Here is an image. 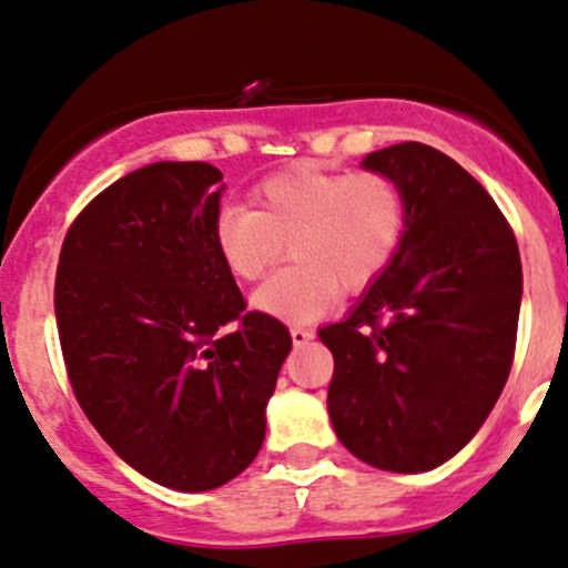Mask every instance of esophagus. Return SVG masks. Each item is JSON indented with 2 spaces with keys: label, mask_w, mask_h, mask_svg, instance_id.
Here are the masks:
<instances>
[{
  "label": "esophagus",
  "mask_w": 568,
  "mask_h": 568,
  "mask_svg": "<svg viewBox=\"0 0 568 568\" xmlns=\"http://www.w3.org/2000/svg\"><path fill=\"white\" fill-rule=\"evenodd\" d=\"M290 335H292V343H295V346H305V343L314 337V333H311V329H305V327H292Z\"/></svg>",
  "instance_id": "34e87169"
}]
</instances>
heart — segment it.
Segmentation results:
<instances>
[{
    "label": "heart",
    "mask_w": 568,
    "mask_h": 568,
    "mask_svg": "<svg viewBox=\"0 0 568 568\" xmlns=\"http://www.w3.org/2000/svg\"><path fill=\"white\" fill-rule=\"evenodd\" d=\"M407 227L403 190L384 174H341L301 165L254 190L252 206H227L214 220V244L235 278L254 282L284 257L295 265L252 295V308L284 322H308L337 292H362L397 257Z\"/></svg>",
    "instance_id": "1"
}]
</instances>
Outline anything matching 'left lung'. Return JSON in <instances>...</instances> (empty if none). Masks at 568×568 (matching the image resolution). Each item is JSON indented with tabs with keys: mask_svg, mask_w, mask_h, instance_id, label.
Masks as SVG:
<instances>
[{
	"mask_svg": "<svg viewBox=\"0 0 568 568\" xmlns=\"http://www.w3.org/2000/svg\"><path fill=\"white\" fill-rule=\"evenodd\" d=\"M362 169L399 184L407 227L346 318L318 329L335 359L329 422L369 467L429 473L477 435L507 384L520 252L486 187L435 146H386Z\"/></svg>",
	"mask_w": 568,
	"mask_h": 568,
	"instance_id": "obj_1",
	"label": "left lung"
}]
</instances>
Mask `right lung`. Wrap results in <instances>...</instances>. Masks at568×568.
<instances>
[{
    "label": "right lung",
    "instance_id": "1",
    "mask_svg": "<svg viewBox=\"0 0 568 568\" xmlns=\"http://www.w3.org/2000/svg\"><path fill=\"white\" fill-rule=\"evenodd\" d=\"M220 182L209 163L131 171L74 220L55 273L61 352L88 422L139 475L184 494L254 462L292 348L278 318L244 314L216 252Z\"/></svg>",
    "mask_w": 568,
    "mask_h": 568
}]
</instances>
